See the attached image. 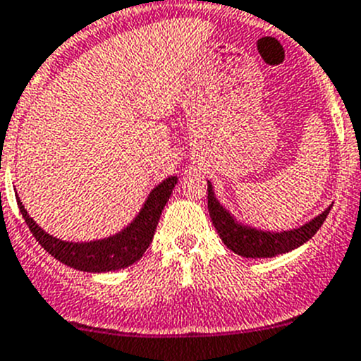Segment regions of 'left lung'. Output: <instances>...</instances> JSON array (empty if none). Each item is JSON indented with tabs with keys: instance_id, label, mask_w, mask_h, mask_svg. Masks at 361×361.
I'll return each instance as SVG.
<instances>
[{
	"instance_id": "8db88e82",
	"label": "left lung",
	"mask_w": 361,
	"mask_h": 361,
	"mask_svg": "<svg viewBox=\"0 0 361 361\" xmlns=\"http://www.w3.org/2000/svg\"><path fill=\"white\" fill-rule=\"evenodd\" d=\"M329 210L331 207L300 228L281 233L261 232V230H253L235 223L233 217L217 203L212 192V185L209 183V212L212 225L216 226L223 243L232 252L239 253L243 257H275V255L298 248L318 232V228L324 225Z\"/></svg>"
}]
</instances>
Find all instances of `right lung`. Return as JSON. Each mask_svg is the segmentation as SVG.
<instances>
[{"instance_id":"add662e5","label":"right lung","mask_w":361,"mask_h":361,"mask_svg":"<svg viewBox=\"0 0 361 361\" xmlns=\"http://www.w3.org/2000/svg\"><path fill=\"white\" fill-rule=\"evenodd\" d=\"M178 183L176 176H171L161 181L145 201L142 212L136 216L131 225L124 232L116 235L102 239V241L93 243H66L59 241L55 237L48 235L44 230L39 228L30 216L27 214L23 203L18 197L19 212L23 214V219L30 228L35 241L43 246L51 257L61 261L70 268L80 269V271H111V269L126 268V266L135 264L138 259L145 253L149 245L152 243V235L157 232V225L160 221L161 210L165 203L173 194L174 185Z\"/></svg>"}]
</instances>
